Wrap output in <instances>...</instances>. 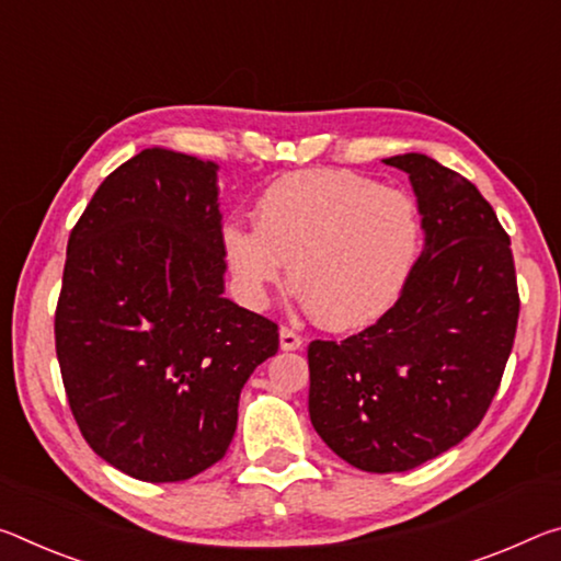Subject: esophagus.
I'll use <instances>...</instances> for the list:
<instances>
[{
  "label": "esophagus",
  "mask_w": 561,
  "mask_h": 561,
  "mask_svg": "<svg viewBox=\"0 0 561 561\" xmlns=\"http://www.w3.org/2000/svg\"><path fill=\"white\" fill-rule=\"evenodd\" d=\"M279 344L284 352H295V350H301V344H305V340L295 332V329L289 327H282L279 329Z\"/></svg>",
  "instance_id": "34e87169"
}]
</instances>
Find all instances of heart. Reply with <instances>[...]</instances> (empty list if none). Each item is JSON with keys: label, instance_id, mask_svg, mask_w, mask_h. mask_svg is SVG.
<instances>
[{"label": "heart", "instance_id": "b5f03b06", "mask_svg": "<svg viewBox=\"0 0 561 561\" xmlns=\"http://www.w3.org/2000/svg\"><path fill=\"white\" fill-rule=\"evenodd\" d=\"M237 295L262 309L287 274L305 309L327 329L375 324L404 295L424 244L416 202L346 169H307L274 180L256 221L219 232Z\"/></svg>", "mask_w": 561, "mask_h": 561}]
</instances>
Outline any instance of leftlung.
Here are the masks:
<instances>
[{
    "mask_svg": "<svg viewBox=\"0 0 561 561\" xmlns=\"http://www.w3.org/2000/svg\"><path fill=\"white\" fill-rule=\"evenodd\" d=\"M424 221L404 295L344 342L314 340L309 420L362 472H407L472 434L500 389L519 319L510 234L477 186L426 154H399Z\"/></svg>",
    "mask_w": 561,
    "mask_h": 561,
    "instance_id": "obj_1",
    "label": "left lung"
}]
</instances>
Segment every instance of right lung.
<instances>
[{
	"mask_svg": "<svg viewBox=\"0 0 561 561\" xmlns=\"http://www.w3.org/2000/svg\"><path fill=\"white\" fill-rule=\"evenodd\" d=\"M217 164L145 149L69 234L55 314L61 381L96 455L182 482L227 455L239 394L279 350L272 319L225 295Z\"/></svg>",
	"mask_w": 561,
	"mask_h": 561,
	"instance_id": "1",
	"label": "right lung"
}]
</instances>
